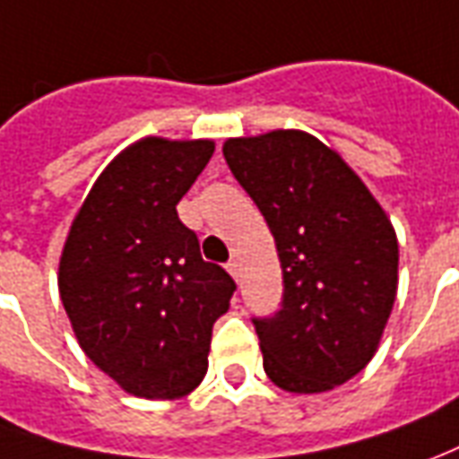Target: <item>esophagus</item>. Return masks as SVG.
Returning a JSON list of instances; mask_svg holds the SVG:
<instances>
[{
	"label": "esophagus",
	"mask_w": 459,
	"mask_h": 459,
	"mask_svg": "<svg viewBox=\"0 0 459 459\" xmlns=\"http://www.w3.org/2000/svg\"><path fill=\"white\" fill-rule=\"evenodd\" d=\"M226 268H229V273L233 275V278H236V281H238V275H240V265H238V261H230L229 265H226Z\"/></svg>",
	"instance_id": "34e87169"
}]
</instances>
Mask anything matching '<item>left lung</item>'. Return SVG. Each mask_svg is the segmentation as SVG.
<instances>
[{"label": "left lung", "mask_w": 459, "mask_h": 459, "mask_svg": "<svg viewBox=\"0 0 459 459\" xmlns=\"http://www.w3.org/2000/svg\"><path fill=\"white\" fill-rule=\"evenodd\" d=\"M283 268V303L255 318L263 370L296 395L328 393L373 360L397 296V236L363 178L313 134L226 139Z\"/></svg>", "instance_id": "left-lung-1"}]
</instances>
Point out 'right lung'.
I'll list each match as a JSON object with an SVG mask.
<instances>
[{
    "label": "right lung",
    "instance_id": "right-lung-1",
    "mask_svg": "<svg viewBox=\"0 0 459 459\" xmlns=\"http://www.w3.org/2000/svg\"><path fill=\"white\" fill-rule=\"evenodd\" d=\"M213 149L211 139L134 141L99 174L64 240L59 296L74 335L129 395L194 393L236 290L176 213Z\"/></svg>",
    "mask_w": 459,
    "mask_h": 459
}]
</instances>
